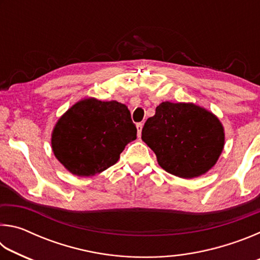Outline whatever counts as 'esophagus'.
<instances>
[{
  "label": "esophagus",
  "mask_w": 260,
  "mask_h": 260,
  "mask_svg": "<svg viewBox=\"0 0 260 260\" xmlns=\"http://www.w3.org/2000/svg\"><path fill=\"white\" fill-rule=\"evenodd\" d=\"M136 128H138V134L140 136L141 135V132H142V128H143L142 122H138V124H136Z\"/></svg>",
  "instance_id": "obj_1"
}]
</instances>
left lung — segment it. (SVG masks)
Listing matches in <instances>:
<instances>
[{
	"instance_id": "obj_1",
	"label": "left lung",
	"mask_w": 260,
	"mask_h": 260,
	"mask_svg": "<svg viewBox=\"0 0 260 260\" xmlns=\"http://www.w3.org/2000/svg\"><path fill=\"white\" fill-rule=\"evenodd\" d=\"M142 140L166 172L191 179L217 162L225 134L218 118L205 109L191 103L162 102L144 124Z\"/></svg>"
}]
</instances>
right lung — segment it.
I'll use <instances>...</instances> for the list:
<instances>
[{"label":"right lung","mask_w":260,"mask_h":260,"mask_svg":"<svg viewBox=\"0 0 260 260\" xmlns=\"http://www.w3.org/2000/svg\"><path fill=\"white\" fill-rule=\"evenodd\" d=\"M136 132L125 104L87 99L60 117L52 132V151L70 172L90 177L116 164Z\"/></svg>","instance_id":"right-lung-1"}]
</instances>
